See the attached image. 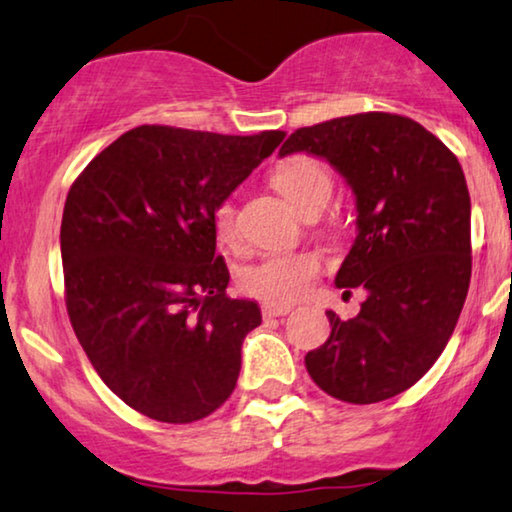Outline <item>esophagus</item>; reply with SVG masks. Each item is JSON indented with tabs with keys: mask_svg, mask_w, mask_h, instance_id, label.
<instances>
[{
	"mask_svg": "<svg viewBox=\"0 0 512 512\" xmlns=\"http://www.w3.org/2000/svg\"><path fill=\"white\" fill-rule=\"evenodd\" d=\"M290 311H292V306H288V304H264V306H262V316H264V318L288 316Z\"/></svg>",
	"mask_w": 512,
	"mask_h": 512,
	"instance_id": "34e87169",
	"label": "esophagus"
}]
</instances>
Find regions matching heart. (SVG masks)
Wrapping results in <instances>:
<instances>
[{"label":"heart","instance_id":"heart-1","mask_svg":"<svg viewBox=\"0 0 512 512\" xmlns=\"http://www.w3.org/2000/svg\"><path fill=\"white\" fill-rule=\"evenodd\" d=\"M274 187L292 208L304 210L311 201L325 199L332 192V180L325 166L311 156H290L274 170ZM215 234L222 243L236 238V206L234 201H222L213 215ZM320 257L306 250L269 252L241 274V285L252 297L271 304H292L302 299L318 281Z\"/></svg>","mask_w":512,"mask_h":512}]
</instances>
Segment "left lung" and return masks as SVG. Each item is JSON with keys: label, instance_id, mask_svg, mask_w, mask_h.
Here are the masks:
<instances>
[{"label": "left lung", "instance_id": "obj_1", "mask_svg": "<svg viewBox=\"0 0 512 512\" xmlns=\"http://www.w3.org/2000/svg\"><path fill=\"white\" fill-rule=\"evenodd\" d=\"M325 159L356 196V241L337 288H365L356 318L327 311L306 353L332 398L370 405L407 391L452 337L470 283V196L456 156L417 121L367 112L299 128L278 156Z\"/></svg>", "mask_w": 512, "mask_h": 512}]
</instances>
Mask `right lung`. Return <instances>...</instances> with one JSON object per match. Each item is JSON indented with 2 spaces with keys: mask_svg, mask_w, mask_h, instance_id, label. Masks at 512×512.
<instances>
[{
  "mask_svg": "<svg viewBox=\"0 0 512 512\" xmlns=\"http://www.w3.org/2000/svg\"><path fill=\"white\" fill-rule=\"evenodd\" d=\"M283 138L138 126L70 187L60 255L74 335L100 379L149 419L192 424L234 391L262 313L227 295L213 215Z\"/></svg>",
  "mask_w": 512,
  "mask_h": 512,
  "instance_id": "right-lung-1",
  "label": "right lung"
}]
</instances>
